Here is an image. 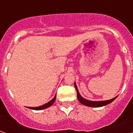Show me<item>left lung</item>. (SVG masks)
<instances>
[{
    "instance_id": "obj_1",
    "label": "left lung",
    "mask_w": 133,
    "mask_h": 133,
    "mask_svg": "<svg viewBox=\"0 0 133 133\" xmlns=\"http://www.w3.org/2000/svg\"><path fill=\"white\" fill-rule=\"evenodd\" d=\"M75 87L76 90H77V99L80 101V103H81L82 104L85 105H87V106H90V107H101V106H104L105 105H108L111 102L115 100V99L117 98V97L113 98V99H110V100H107V101H89V100H87V99H85L84 98L81 97L80 94H79V91H78V89H77V85L76 83H75Z\"/></svg>"
}]
</instances>
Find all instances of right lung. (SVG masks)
<instances>
[{
	"label": "right lung",
	"instance_id": "1",
	"mask_svg": "<svg viewBox=\"0 0 133 133\" xmlns=\"http://www.w3.org/2000/svg\"><path fill=\"white\" fill-rule=\"evenodd\" d=\"M56 96H55V97L53 98V99L51 100L50 101H49L48 103H45V104H44V105H41V106H38V107H29L30 108V109H33V110H42V109H45V108H47L50 107V106H51V105L53 104V103H54V101H55V100H56Z\"/></svg>",
	"mask_w": 133,
	"mask_h": 133
}]
</instances>
